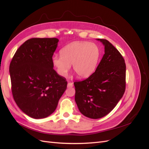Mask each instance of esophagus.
<instances>
[{
  "instance_id": "esophagus-1",
  "label": "esophagus",
  "mask_w": 149,
  "mask_h": 149,
  "mask_svg": "<svg viewBox=\"0 0 149 149\" xmlns=\"http://www.w3.org/2000/svg\"><path fill=\"white\" fill-rule=\"evenodd\" d=\"M68 88H71L73 86V83H71V82H69L68 83V85H67Z\"/></svg>"
}]
</instances>
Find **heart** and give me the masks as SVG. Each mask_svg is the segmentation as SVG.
I'll return each instance as SVG.
<instances>
[{"label": "heart", "instance_id": "heart-1", "mask_svg": "<svg viewBox=\"0 0 149 149\" xmlns=\"http://www.w3.org/2000/svg\"><path fill=\"white\" fill-rule=\"evenodd\" d=\"M101 56L96 44L88 42H76L67 45L60 49V55L54 54L52 63L57 73L66 76L71 64L79 78H85L95 71Z\"/></svg>", "mask_w": 149, "mask_h": 149}]
</instances>
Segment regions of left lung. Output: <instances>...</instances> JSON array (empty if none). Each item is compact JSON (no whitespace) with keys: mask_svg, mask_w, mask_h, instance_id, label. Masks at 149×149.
<instances>
[{"mask_svg":"<svg viewBox=\"0 0 149 149\" xmlns=\"http://www.w3.org/2000/svg\"><path fill=\"white\" fill-rule=\"evenodd\" d=\"M104 46V55L94 73L75 81V101L81 113L100 119L114 109L125 90L126 66L119 52L106 39H97Z\"/></svg>","mask_w":149,"mask_h":149,"instance_id":"left-lung-1","label":"left lung"}]
</instances>
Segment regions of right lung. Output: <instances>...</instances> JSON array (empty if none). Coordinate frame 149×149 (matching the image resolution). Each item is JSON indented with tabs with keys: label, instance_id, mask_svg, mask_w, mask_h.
<instances>
[{
	"label": "right lung",
	"instance_id": "obj_1",
	"mask_svg": "<svg viewBox=\"0 0 149 149\" xmlns=\"http://www.w3.org/2000/svg\"><path fill=\"white\" fill-rule=\"evenodd\" d=\"M59 40L33 38L17 49L10 62L12 93L25 114L42 119L55 111L67 88L66 79L53 69L52 57Z\"/></svg>",
	"mask_w": 149,
	"mask_h": 149
}]
</instances>
